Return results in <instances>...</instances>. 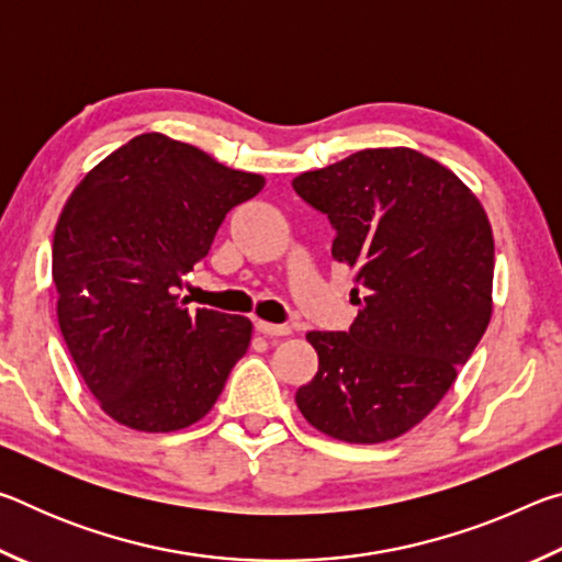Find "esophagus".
I'll list each match as a JSON object with an SVG mask.
<instances>
[{"instance_id":"esophagus-1","label":"esophagus","mask_w":562,"mask_h":562,"mask_svg":"<svg viewBox=\"0 0 562 562\" xmlns=\"http://www.w3.org/2000/svg\"><path fill=\"white\" fill-rule=\"evenodd\" d=\"M255 329H258L260 335H265V337H288V335H292L290 325H272V322H262V319H255Z\"/></svg>"}]
</instances>
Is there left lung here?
<instances>
[{
	"mask_svg": "<svg viewBox=\"0 0 562 562\" xmlns=\"http://www.w3.org/2000/svg\"><path fill=\"white\" fill-rule=\"evenodd\" d=\"M292 188L327 215L359 307L347 331H307L319 369L294 402L331 439H396L441 402L488 327V217L449 168L412 148L359 150Z\"/></svg>",
	"mask_w": 562,
	"mask_h": 562,
	"instance_id": "obj_1",
	"label": "left lung"
}]
</instances>
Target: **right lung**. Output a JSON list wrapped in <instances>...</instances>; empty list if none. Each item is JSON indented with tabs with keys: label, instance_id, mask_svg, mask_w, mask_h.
<instances>
[{
	"label": "right lung",
	"instance_id": "right-lung-1",
	"mask_svg": "<svg viewBox=\"0 0 562 562\" xmlns=\"http://www.w3.org/2000/svg\"><path fill=\"white\" fill-rule=\"evenodd\" d=\"M265 178L144 133L83 176L54 231L52 278L74 364L103 412L178 431L211 412L252 325L178 300L235 205Z\"/></svg>",
	"mask_w": 562,
	"mask_h": 562
}]
</instances>
